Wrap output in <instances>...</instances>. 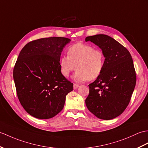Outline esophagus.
Returning a JSON list of instances; mask_svg holds the SVG:
<instances>
[{"mask_svg": "<svg viewBox=\"0 0 148 148\" xmlns=\"http://www.w3.org/2000/svg\"><path fill=\"white\" fill-rule=\"evenodd\" d=\"M79 84H74V89H77V88H79Z\"/></svg>", "mask_w": 148, "mask_h": 148, "instance_id": "esophagus-1", "label": "esophagus"}]
</instances>
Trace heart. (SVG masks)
Segmentation results:
<instances>
[{"label":"heart","mask_w":148,"mask_h":148,"mask_svg":"<svg viewBox=\"0 0 148 148\" xmlns=\"http://www.w3.org/2000/svg\"><path fill=\"white\" fill-rule=\"evenodd\" d=\"M105 57L103 51L84 43H76L67 50V56L59 60L60 73L67 77L76 67L74 75L77 81L94 80L98 78L104 69Z\"/></svg>","instance_id":"heart-1"}]
</instances>
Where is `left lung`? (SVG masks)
Segmentation results:
<instances>
[{
  "mask_svg": "<svg viewBox=\"0 0 148 148\" xmlns=\"http://www.w3.org/2000/svg\"><path fill=\"white\" fill-rule=\"evenodd\" d=\"M102 50L104 69L89 84L90 93L85 100L88 109L100 119L118 116L128 106L136 83V74L130 52L113 38L97 35L86 38Z\"/></svg>",
  "mask_w": 148,
  "mask_h": 148,
  "instance_id": "left-lung-1",
  "label": "left lung"
}]
</instances>
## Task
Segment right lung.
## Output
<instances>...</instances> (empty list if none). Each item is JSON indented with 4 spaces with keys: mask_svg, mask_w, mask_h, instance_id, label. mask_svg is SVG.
<instances>
[{
    "mask_svg": "<svg viewBox=\"0 0 148 148\" xmlns=\"http://www.w3.org/2000/svg\"><path fill=\"white\" fill-rule=\"evenodd\" d=\"M70 39L40 38L27 43L20 51L13 70L21 105L34 117L48 119L63 109L73 84L61 74V52Z\"/></svg>",
    "mask_w": 148,
    "mask_h": 148,
    "instance_id": "add662e5",
    "label": "right lung"
}]
</instances>
